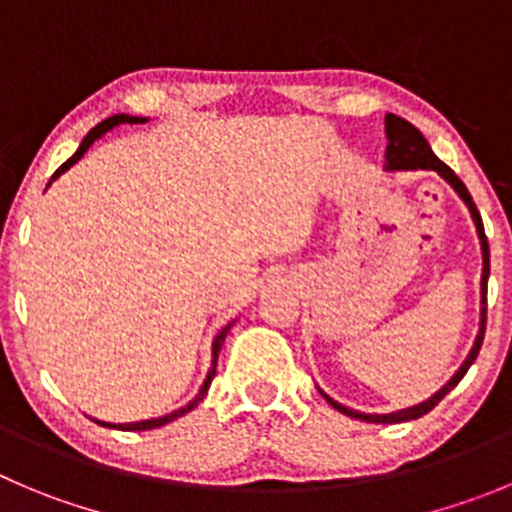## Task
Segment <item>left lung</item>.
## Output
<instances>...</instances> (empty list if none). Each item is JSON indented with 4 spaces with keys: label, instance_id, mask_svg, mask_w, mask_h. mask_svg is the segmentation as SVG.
<instances>
[{
    "label": "left lung",
    "instance_id": "1",
    "mask_svg": "<svg viewBox=\"0 0 512 512\" xmlns=\"http://www.w3.org/2000/svg\"><path fill=\"white\" fill-rule=\"evenodd\" d=\"M386 138H389V146H386V169H394V171L396 169H432V171H437L444 181H450V184L455 186L457 194H460V197L465 199L467 207H470V214H472V219H475V227H477V234H480V247H482V288H480L482 290V323H480V333H477L475 346H472L470 356L465 358V364L460 366V371H457V374L452 376V379L447 381V384H444L437 394L429 396L427 401H422V404H417V407L401 409V412H391V414H361V412H353V409L343 407V404L333 401L331 396L323 394L326 396L328 404H331L333 409H338L341 414H346V417L364 419V422H374V424H396V422H407V419H419L422 414L432 412L439 401H442L444 396L450 394V391L460 384V379L467 374V369L472 366V361L477 358V353H480L482 338H485L487 278H490V245H487L485 227H482L480 212H477L475 202H472V197H470V191H467V186L462 184L460 176H457L450 166L442 164V161L434 156V151L429 148L427 138L419 133V128H414L412 123L404 121V118H399V116H394V113H389V116H386Z\"/></svg>",
    "mask_w": 512,
    "mask_h": 512
}]
</instances>
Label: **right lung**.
<instances>
[{"label": "right lung", "mask_w": 512, "mask_h": 512, "mask_svg": "<svg viewBox=\"0 0 512 512\" xmlns=\"http://www.w3.org/2000/svg\"><path fill=\"white\" fill-rule=\"evenodd\" d=\"M143 121H146V118H131V116H126V113H118V116L105 118L103 123H98V126H95L93 131H90L88 136L83 138V143H80V148H78V151H75V154L70 156V159L65 161V164H62L60 169L55 171V174H52V179H57V176H60L62 171H68L70 166H73V164H78V161L83 159V154H85V151H88V148H90V143H93L95 138H100V136H103L105 131H111V128H113V126H118V123H143ZM227 333H229V326L224 328V331H219V336L214 338V346H212V356H214V358H212V369H209V374H207V381H204L202 391H199V394L194 396V399H191L189 404H186V407L176 409V412L166 414V417H159V419H146V422H133V424H108V422H98V419H95V422H98V424H103V427H116V429H126V432H143V429H156V427H164V424L174 422L176 417H184V414H186V412H191V409L197 407L199 401L204 399V394H207L209 384H212L214 374H217V356H219V348H222L224 338H227Z\"/></svg>", "instance_id": "add662e5"}]
</instances>
